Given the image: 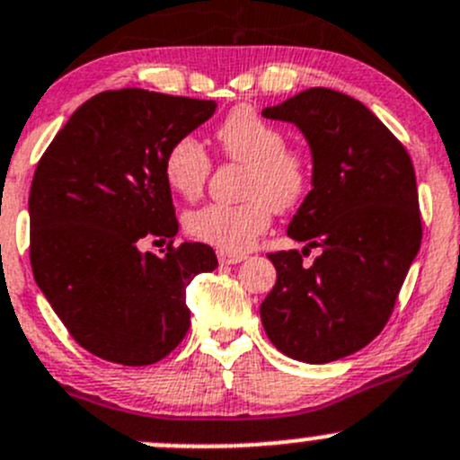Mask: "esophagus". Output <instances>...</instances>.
I'll return each instance as SVG.
<instances>
[{
	"label": "esophagus",
	"instance_id": "obj_1",
	"mask_svg": "<svg viewBox=\"0 0 460 460\" xmlns=\"http://www.w3.org/2000/svg\"><path fill=\"white\" fill-rule=\"evenodd\" d=\"M244 258H247V256H243V253H225V252L217 253V260H220V264H238V262H243Z\"/></svg>",
	"mask_w": 460,
	"mask_h": 460
}]
</instances>
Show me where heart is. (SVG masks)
<instances>
[{"label":"heart","mask_w":460,"mask_h":460,"mask_svg":"<svg viewBox=\"0 0 460 460\" xmlns=\"http://www.w3.org/2000/svg\"><path fill=\"white\" fill-rule=\"evenodd\" d=\"M222 153L249 164L244 178L247 202H213L184 217V229L198 243L225 253L244 252L271 222V211H285L305 198L312 164L303 148L285 146V133L252 109H235L216 131ZM211 160L193 137H182L164 157L166 184L178 196L193 200L207 184Z\"/></svg>","instance_id":"obj_1"}]
</instances>
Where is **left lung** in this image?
<instances>
[{
  "instance_id": "1",
  "label": "left lung",
  "mask_w": 460,
  "mask_h": 460,
  "mask_svg": "<svg viewBox=\"0 0 460 460\" xmlns=\"http://www.w3.org/2000/svg\"><path fill=\"white\" fill-rule=\"evenodd\" d=\"M262 115L303 133L312 191L287 226L303 253H269L278 280L260 318L282 354L332 363L378 336L419 253L414 166L392 131L345 93L307 88ZM314 246L321 256L307 268L302 256Z\"/></svg>"
}]
</instances>
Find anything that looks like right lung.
Instances as JSON below:
<instances>
[{
	"instance_id": "1",
	"label": "right lung",
	"mask_w": 460,
	"mask_h": 460,
	"mask_svg": "<svg viewBox=\"0 0 460 460\" xmlns=\"http://www.w3.org/2000/svg\"><path fill=\"white\" fill-rule=\"evenodd\" d=\"M216 106L144 88L104 91L68 118L37 164L32 276L71 336L100 358L151 365L187 336V287L217 267L216 253L182 243L157 258L140 243L178 235L164 157Z\"/></svg>"
}]
</instances>
